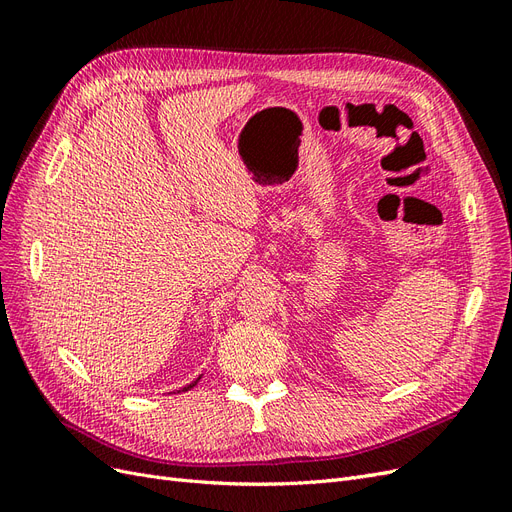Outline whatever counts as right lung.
I'll return each instance as SVG.
<instances>
[{
	"mask_svg": "<svg viewBox=\"0 0 512 512\" xmlns=\"http://www.w3.org/2000/svg\"><path fill=\"white\" fill-rule=\"evenodd\" d=\"M198 380H200V378H196V380H194L192 384H188V386H185V389H183V391H190V389H192V386H196V382H198Z\"/></svg>",
	"mask_w": 512,
	"mask_h": 512,
	"instance_id": "add662e5",
	"label": "right lung"
}]
</instances>
